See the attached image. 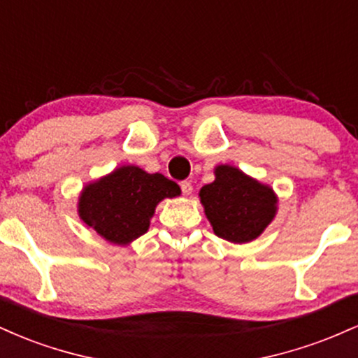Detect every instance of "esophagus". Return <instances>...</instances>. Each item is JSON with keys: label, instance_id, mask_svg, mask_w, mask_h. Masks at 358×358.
<instances>
[{"label": "esophagus", "instance_id": "esophagus-1", "mask_svg": "<svg viewBox=\"0 0 358 358\" xmlns=\"http://www.w3.org/2000/svg\"><path fill=\"white\" fill-rule=\"evenodd\" d=\"M180 188H182V193H183V195H190V193L193 192L192 183L188 182V180H185V182L180 183Z\"/></svg>", "mask_w": 358, "mask_h": 358}]
</instances>
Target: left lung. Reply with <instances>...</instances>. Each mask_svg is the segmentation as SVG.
<instances>
[{"mask_svg": "<svg viewBox=\"0 0 358 358\" xmlns=\"http://www.w3.org/2000/svg\"><path fill=\"white\" fill-rule=\"evenodd\" d=\"M200 199L213 232L237 244L261 236L276 213L273 190L229 165L215 168V180L200 190Z\"/></svg>", "mask_w": 358, "mask_h": 358, "instance_id": "obj_1", "label": "left lung"}]
</instances>
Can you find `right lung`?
I'll list each match as a JSON object with an SVG mask.
<instances>
[{
  "label": "right lung",
  "mask_w": 358,
  "mask_h": 358,
  "mask_svg": "<svg viewBox=\"0 0 358 358\" xmlns=\"http://www.w3.org/2000/svg\"><path fill=\"white\" fill-rule=\"evenodd\" d=\"M180 195V187L162 173L138 166H121L84 188L80 219L113 244H127L150 227L158 202Z\"/></svg>",
  "instance_id": "add662e5"
}]
</instances>
